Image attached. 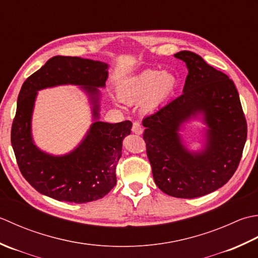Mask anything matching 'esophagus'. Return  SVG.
Returning a JSON list of instances; mask_svg holds the SVG:
<instances>
[{
  "mask_svg": "<svg viewBox=\"0 0 258 258\" xmlns=\"http://www.w3.org/2000/svg\"><path fill=\"white\" fill-rule=\"evenodd\" d=\"M131 130H133V133L136 134V135H141V134H143V131H144V128H143V125H141L140 122L135 121L134 124H133V129H131Z\"/></svg>",
  "mask_w": 258,
  "mask_h": 258,
  "instance_id": "34e87169",
  "label": "esophagus"
}]
</instances>
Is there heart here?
<instances>
[{
    "label": "heart",
    "mask_w": 258,
    "mask_h": 258,
    "mask_svg": "<svg viewBox=\"0 0 258 258\" xmlns=\"http://www.w3.org/2000/svg\"><path fill=\"white\" fill-rule=\"evenodd\" d=\"M178 86V79L171 72L145 70L121 83L119 94L123 100L135 101L147 97L146 107L154 109L169 99Z\"/></svg>",
    "instance_id": "b5f03b06"
}]
</instances>
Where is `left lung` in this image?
Masks as SVG:
<instances>
[{
  "mask_svg": "<svg viewBox=\"0 0 258 258\" xmlns=\"http://www.w3.org/2000/svg\"><path fill=\"white\" fill-rule=\"evenodd\" d=\"M175 57L186 63L182 94L143 120L152 176L161 191L196 198L224 186L237 169L247 138V123L234 82L190 51ZM203 114L207 145L190 153L182 144L181 124Z\"/></svg>",
  "mask_w": 258,
  "mask_h": 258,
  "instance_id": "left-lung-1",
  "label": "left lung"
}]
</instances>
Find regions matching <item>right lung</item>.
Wrapping results in <instances>:
<instances>
[{
    "label": "right lung",
    "mask_w": 258,
    "mask_h": 258,
    "mask_svg": "<svg viewBox=\"0 0 258 258\" xmlns=\"http://www.w3.org/2000/svg\"><path fill=\"white\" fill-rule=\"evenodd\" d=\"M107 78V63L56 55L24 81L18 97L11 143L21 173L39 192L59 202L83 204L104 197L115 186L122 139L130 135L133 123L129 120L118 123L98 120V88L106 86ZM61 84L82 86L91 98L96 121L75 151L52 156L34 145L30 119L37 91Z\"/></svg>",
    "instance_id": "obj_1"
}]
</instances>
